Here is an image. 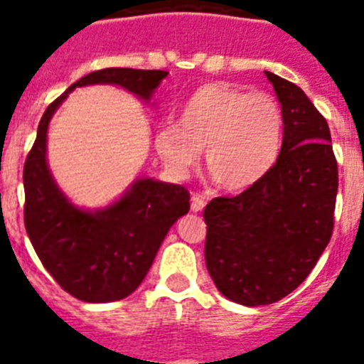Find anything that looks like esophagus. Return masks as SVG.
Wrapping results in <instances>:
<instances>
[{"instance_id": "34e87169", "label": "esophagus", "mask_w": 364, "mask_h": 364, "mask_svg": "<svg viewBox=\"0 0 364 364\" xmlns=\"http://www.w3.org/2000/svg\"><path fill=\"white\" fill-rule=\"evenodd\" d=\"M204 205H205V198L202 197V195H193L191 197V211H195V213H197V211H202L204 210Z\"/></svg>"}]
</instances>
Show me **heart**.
<instances>
[{"mask_svg":"<svg viewBox=\"0 0 364 364\" xmlns=\"http://www.w3.org/2000/svg\"><path fill=\"white\" fill-rule=\"evenodd\" d=\"M284 142V114L277 100L230 83H208L193 92L178 125L164 124L154 134L160 159L175 173L200 160L228 191H242L269 175Z\"/></svg>","mask_w":364,"mask_h":364,"instance_id":"obj_1","label":"heart"}]
</instances>
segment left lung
<instances>
[{
	"label": "left lung",
	"mask_w": 364,
	"mask_h": 364,
	"mask_svg": "<svg viewBox=\"0 0 364 364\" xmlns=\"http://www.w3.org/2000/svg\"><path fill=\"white\" fill-rule=\"evenodd\" d=\"M284 114L269 175L205 205V266L224 297L244 306L281 301L310 275L333 233L337 160L330 129L301 87L266 70Z\"/></svg>",
	"instance_id": "1"
}]
</instances>
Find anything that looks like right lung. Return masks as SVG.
<instances>
[{
    "label": "right lung",
    "instance_id": "1",
    "mask_svg": "<svg viewBox=\"0 0 364 364\" xmlns=\"http://www.w3.org/2000/svg\"><path fill=\"white\" fill-rule=\"evenodd\" d=\"M167 74L124 67L95 70L58 96L38 125L23 166L25 230L45 269L83 302L120 301L136 290L169 228L189 211V191L144 178L107 210L89 213L74 208L56 188L45 160L50 117L76 87L114 83L149 100Z\"/></svg>",
    "mask_w": 364,
    "mask_h": 364
}]
</instances>
